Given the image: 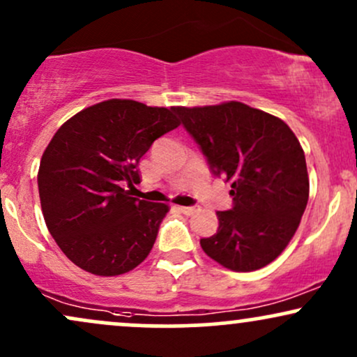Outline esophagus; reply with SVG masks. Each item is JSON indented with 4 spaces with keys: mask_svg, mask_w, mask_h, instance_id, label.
<instances>
[{
    "mask_svg": "<svg viewBox=\"0 0 357 357\" xmlns=\"http://www.w3.org/2000/svg\"><path fill=\"white\" fill-rule=\"evenodd\" d=\"M178 210L181 211L183 215L191 216V215H195L196 211H199V206H178Z\"/></svg>",
    "mask_w": 357,
    "mask_h": 357,
    "instance_id": "34e87169",
    "label": "esophagus"
}]
</instances>
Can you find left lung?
<instances>
[{"mask_svg": "<svg viewBox=\"0 0 357 357\" xmlns=\"http://www.w3.org/2000/svg\"><path fill=\"white\" fill-rule=\"evenodd\" d=\"M206 158L213 176L231 184L230 210L202 238L208 257L235 272L258 270L284 252L309 199L305 155L290 127L241 102L173 107Z\"/></svg>", "mask_w": 357, "mask_h": 357, "instance_id": "obj_1", "label": "left lung"}]
</instances>
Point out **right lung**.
<instances>
[{
    "instance_id": "obj_1",
    "label": "right lung",
    "mask_w": 357,
    "mask_h": 357,
    "mask_svg": "<svg viewBox=\"0 0 357 357\" xmlns=\"http://www.w3.org/2000/svg\"><path fill=\"white\" fill-rule=\"evenodd\" d=\"M173 109L112 99L56 130L42 155L38 191L48 231L77 267L112 277L149 255L167 206L123 190L155 139L176 129Z\"/></svg>"
}]
</instances>
